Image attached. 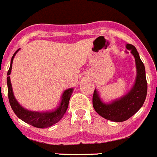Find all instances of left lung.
<instances>
[{"instance_id": "left-lung-1", "label": "left lung", "mask_w": 157, "mask_h": 157, "mask_svg": "<svg viewBox=\"0 0 157 157\" xmlns=\"http://www.w3.org/2000/svg\"><path fill=\"white\" fill-rule=\"evenodd\" d=\"M126 48L134 56L136 61V77L132 87L127 94L110 103H104L101 99L96 89H94L93 94V107L95 111L106 120L114 122H123L135 115L143 106L147 95V84L144 65L134 46L127 44ZM125 52L128 53L127 50Z\"/></svg>"}]
</instances>
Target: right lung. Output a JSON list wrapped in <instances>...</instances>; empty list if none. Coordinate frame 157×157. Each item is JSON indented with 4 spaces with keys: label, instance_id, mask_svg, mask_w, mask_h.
Returning a JSON list of instances; mask_svg holds the SVG:
<instances>
[{
    "label": "right lung",
    "instance_id": "add662e5",
    "mask_svg": "<svg viewBox=\"0 0 157 157\" xmlns=\"http://www.w3.org/2000/svg\"><path fill=\"white\" fill-rule=\"evenodd\" d=\"M19 50L20 49H18L12 57L10 69L8 71L7 74L8 96H9L10 106H11L13 111H14V113L17 115V116L24 122L38 128H49V127L52 126L56 123H58V121H60L61 119L63 117L64 114L67 111V107H68L69 100L71 99V94L73 93L74 89L73 88H69V89L64 90V92L63 93L62 97H61L59 104L55 109L52 110V111H33L25 109V107H23L20 103H18L15 96H14L10 77V75L11 74L12 71L13 60L17 53L19 51Z\"/></svg>",
    "mask_w": 157,
    "mask_h": 157
}]
</instances>
